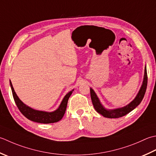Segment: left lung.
Listing matches in <instances>:
<instances>
[{
  "mask_svg": "<svg viewBox=\"0 0 156 156\" xmlns=\"http://www.w3.org/2000/svg\"><path fill=\"white\" fill-rule=\"evenodd\" d=\"M147 86V69L146 67L145 68V74H144V78H143V84L141 87V88L139 91L138 94L133 101H132L129 104L127 105L122 107V108L114 109H107L101 103L100 101L98 98V97L94 93L93 88H90V97L91 100H92L93 105L94 106L95 110L99 113V114H101L103 116L108 118H118L122 117L124 115L129 114V112L133 111L136 107L138 106L140 103H141V101L143 100V97H144L146 88Z\"/></svg>",
  "mask_w": 156,
  "mask_h": 156,
  "instance_id": "8db88e82",
  "label": "left lung"
}]
</instances>
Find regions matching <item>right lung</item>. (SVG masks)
<instances>
[{
    "mask_svg": "<svg viewBox=\"0 0 156 156\" xmlns=\"http://www.w3.org/2000/svg\"><path fill=\"white\" fill-rule=\"evenodd\" d=\"M10 86L11 88L12 93H13V97L15 102L16 103V105L17 106L18 109H20L21 114L30 120L35 122L42 124L54 123L62 120V118H63L66 110L68 99L72 92L74 91V89H73L72 90L69 91L68 94H66V95L64 97L62 103H61L59 107L55 111L52 112H47L44 111L36 110V109H34L26 105V104H24L19 99V97H17V94L15 93L11 80Z\"/></svg>",
    "mask_w": 156,
    "mask_h": 156,
    "instance_id": "obj_1",
    "label": "right lung"
}]
</instances>
